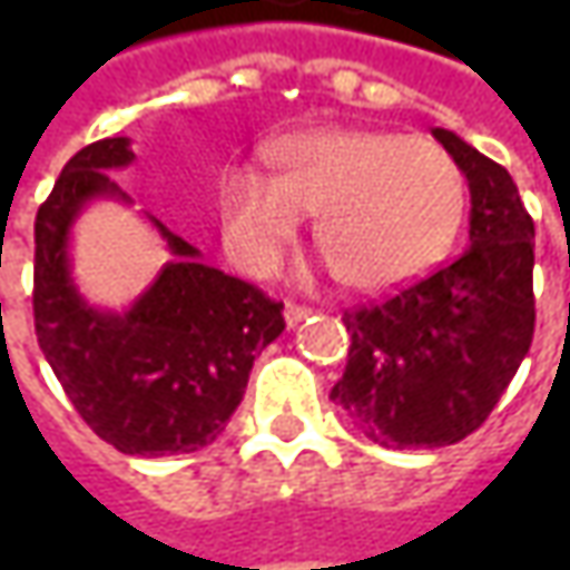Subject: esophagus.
<instances>
[{"label":"esophagus","mask_w":570,"mask_h":570,"mask_svg":"<svg viewBox=\"0 0 570 570\" xmlns=\"http://www.w3.org/2000/svg\"><path fill=\"white\" fill-rule=\"evenodd\" d=\"M311 314V307H301V304H285V323H288V330H295L301 320Z\"/></svg>","instance_id":"esophagus-1"}]
</instances>
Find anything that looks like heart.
I'll return each instance as SVG.
<instances>
[{"label":"heart","mask_w":570,"mask_h":570,"mask_svg":"<svg viewBox=\"0 0 570 570\" xmlns=\"http://www.w3.org/2000/svg\"><path fill=\"white\" fill-rule=\"evenodd\" d=\"M266 158L273 177L228 167L215 196L225 244L247 273H266L311 212L320 250L345 285L393 288L448 250L463 215V170L434 139L307 129Z\"/></svg>","instance_id":"obj_1"}]
</instances>
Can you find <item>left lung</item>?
<instances>
[{"instance_id": "left-lung-1", "label": "left lung", "mask_w": 570, "mask_h": 570, "mask_svg": "<svg viewBox=\"0 0 570 570\" xmlns=\"http://www.w3.org/2000/svg\"><path fill=\"white\" fill-rule=\"evenodd\" d=\"M470 184V250L381 304L345 311L348 364L330 400L386 450L448 448L492 415L537 326L533 218L511 174L434 129Z\"/></svg>"}]
</instances>
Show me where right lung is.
I'll return each instance as SVG.
<instances>
[{"instance_id": "obj_1", "label": "right lung", "mask_w": 570, "mask_h": 570, "mask_svg": "<svg viewBox=\"0 0 570 570\" xmlns=\"http://www.w3.org/2000/svg\"><path fill=\"white\" fill-rule=\"evenodd\" d=\"M136 161L129 139L85 145L33 222V330L69 403L120 453L165 456L212 444L244 400L253 358L282 336V304L203 263L158 218L170 259L126 311L88 304L69 259L95 199L129 203L107 170Z\"/></svg>"}]
</instances>
